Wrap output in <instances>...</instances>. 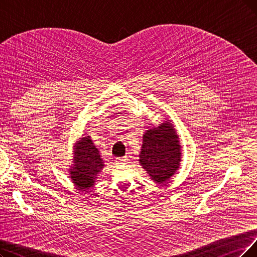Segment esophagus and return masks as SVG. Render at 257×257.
<instances>
[{
    "label": "esophagus",
    "mask_w": 257,
    "mask_h": 257,
    "mask_svg": "<svg viewBox=\"0 0 257 257\" xmlns=\"http://www.w3.org/2000/svg\"><path fill=\"white\" fill-rule=\"evenodd\" d=\"M127 161V157L124 156V157H121V158H117L116 159V164L117 166H123V164H125Z\"/></svg>",
    "instance_id": "34e87169"
}]
</instances>
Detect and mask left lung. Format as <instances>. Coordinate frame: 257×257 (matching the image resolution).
<instances>
[{
  "label": "left lung",
  "mask_w": 257,
  "mask_h": 257,
  "mask_svg": "<svg viewBox=\"0 0 257 257\" xmlns=\"http://www.w3.org/2000/svg\"><path fill=\"white\" fill-rule=\"evenodd\" d=\"M142 141L140 166L156 183L168 181L178 171L181 161L179 136L171 120L146 131Z\"/></svg>",
  "instance_id": "left-lung-1"
}]
</instances>
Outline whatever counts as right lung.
Returning a JSON list of instances; mask_svg holds the SVG:
<instances>
[{"label": "right lung", "instance_id": "right-lung-1", "mask_svg": "<svg viewBox=\"0 0 257 257\" xmlns=\"http://www.w3.org/2000/svg\"><path fill=\"white\" fill-rule=\"evenodd\" d=\"M74 161L69 169V177L79 190L95 186L98 174L104 167V161L90 136L82 137L75 143Z\"/></svg>", "mask_w": 257, "mask_h": 257}]
</instances>
